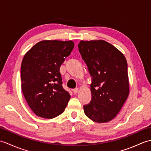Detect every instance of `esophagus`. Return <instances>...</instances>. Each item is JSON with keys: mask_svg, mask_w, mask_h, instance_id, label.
<instances>
[{"mask_svg": "<svg viewBox=\"0 0 151 151\" xmlns=\"http://www.w3.org/2000/svg\"><path fill=\"white\" fill-rule=\"evenodd\" d=\"M78 92V88H75V89H73V93L75 94H76Z\"/></svg>", "mask_w": 151, "mask_h": 151, "instance_id": "esophagus-1", "label": "esophagus"}]
</instances>
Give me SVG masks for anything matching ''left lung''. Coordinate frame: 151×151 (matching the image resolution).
I'll list each match as a JSON object with an SVG mask.
<instances>
[{"instance_id":"obj_1","label":"left lung","mask_w":151,"mask_h":151,"mask_svg":"<svg viewBox=\"0 0 151 151\" xmlns=\"http://www.w3.org/2000/svg\"><path fill=\"white\" fill-rule=\"evenodd\" d=\"M78 47L92 77L91 101L84 106V113L96 123H107L116 117L129 97L127 60L104 40H82Z\"/></svg>"}]
</instances>
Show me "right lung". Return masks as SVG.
<instances>
[{
  "instance_id": "1",
  "label": "right lung",
  "mask_w": 151,
  "mask_h": 151,
  "mask_svg": "<svg viewBox=\"0 0 151 151\" xmlns=\"http://www.w3.org/2000/svg\"><path fill=\"white\" fill-rule=\"evenodd\" d=\"M74 46L72 41L43 40L25 54L21 67V88L37 116L52 119L65 110L70 96L62 86L60 68Z\"/></svg>"
}]
</instances>
